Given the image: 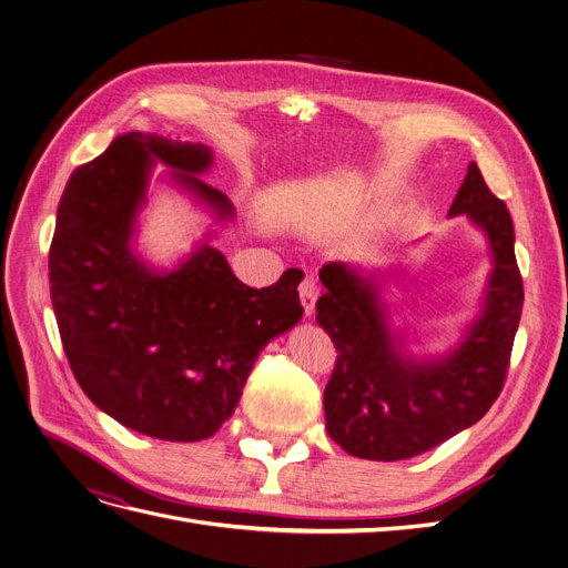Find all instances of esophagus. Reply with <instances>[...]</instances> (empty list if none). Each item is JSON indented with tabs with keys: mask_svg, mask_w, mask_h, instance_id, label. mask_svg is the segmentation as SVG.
<instances>
[{
	"mask_svg": "<svg viewBox=\"0 0 568 568\" xmlns=\"http://www.w3.org/2000/svg\"><path fill=\"white\" fill-rule=\"evenodd\" d=\"M317 294H320V287H317V281L306 274L300 283V297H302V306H304V313L311 315L313 308H315V302H317Z\"/></svg>",
	"mask_w": 568,
	"mask_h": 568,
	"instance_id": "34e87169",
	"label": "esophagus"
}]
</instances>
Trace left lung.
<instances>
[{
	"instance_id": "obj_1",
	"label": "left lung",
	"mask_w": 568,
	"mask_h": 568,
	"mask_svg": "<svg viewBox=\"0 0 568 568\" xmlns=\"http://www.w3.org/2000/svg\"><path fill=\"white\" fill-rule=\"evenodd\" d=\"M448 215H466L483 230L491 274L480 315L446 355L406 353L404 334L389 325L376 271L343 262L320 268L327 290L315 304V320L338 353L325 387V420L348 455L397 462L427 453L476 425L504 387L525 290L510 213L476 162L468 164Z\"/></svg>"
}]
</instances>
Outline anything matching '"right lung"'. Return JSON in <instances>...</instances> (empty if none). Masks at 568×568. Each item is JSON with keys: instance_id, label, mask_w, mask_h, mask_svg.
<instances>
[{"instance_id": "right-lung-1", "label": "right lung", "mask_w": 568, "mask_h": 568, "mask_svg": "<svg viewBox=\"0 0 568 568\" xmlns=\"http://www.w3.org/2000/svg\"><path fill=\"white\" fill-rule=\"evenodd\" d=\"M155 162L220 223L227 196L200 176L204 143L128 132L67 181L48 253L51 300L73 376L113 420L162 440H202L234 413L264 345L302 320L287 268L268 287L243 285L206 241L176 268L148 266L132 248Z\"/></svg>"}]
</instances>
